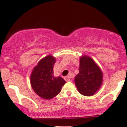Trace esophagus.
<instances>
[{
  "mask_svg": "<svg viewBox=\"0 0 127 127\" xmlns=\"http://www.w3.org/2000/svg\"><path fill=\"white\" fill-rule=\"evenodd\" d=\"M72 78V74H69V75H68L67 76L65 77L64 79L66 81L69 82V81H71Z\"/></svg>",
  "mask_w": 127,
  "mask_h": 127,
  "instance_id": "1",
  "label": "esophagus"
}]
</instances>
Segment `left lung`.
<instances>
[{
    "mask_svg": "<svg viewBox=\"0 0 127 127\" xmlns=\"http://www.w3.org/2000/svg\"><path fill=\"white\" fill-rule=\"evenodd\" d=\"M74 80L79 93L90 96L99 89L103 82V74L91 58L83 56L80 58L79 72Z\"/></svg>",
    "mask_w": 127,
    "mask_h": 127,
    "instance_id": "obj_1",
    "label": "left lung"
}]
</instances>
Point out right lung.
Returning <instances> with one entry per match:
<instances>
[{
  "mask_svg": "<svg viewBox=\"0 0 127 127\" xmlns=\"http://www.w3.org/2000/svg\"><path fill=\"white\" fill-rule=\"evenodd\" d=\"M56 60L48 55L38 63L31 75V84L37 95L46 99H52L60 93L66 81L61 77H54L53 66Z\"/></svg>",
  "mask_w": 127,
  "mask_h": 127,
  "instance_id": "1",
  "label": "right lung"
}]
</instances>
